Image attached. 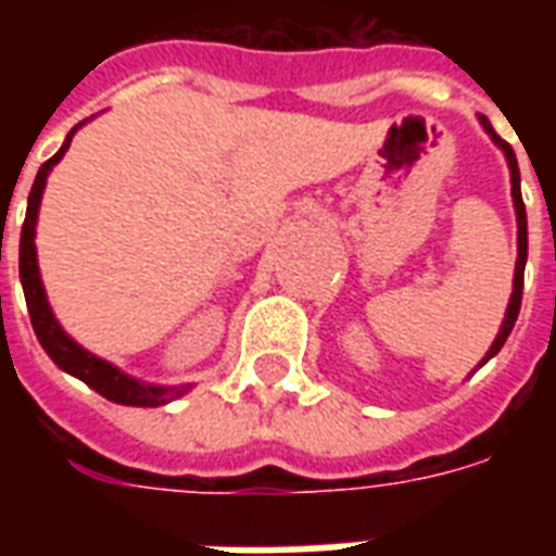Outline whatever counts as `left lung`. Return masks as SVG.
Instances as JSON below:
<instances>
[{
	"label": "left lung",
	"mask_w": 556,
	"mask_h": 556,
	"mask_svg": "<svg viewBox=\"0 0 556 556\" xmlns=\"http://www.w3.org/2000/svg\"><path fill=\"white\" fill-rule=\"evenodd\" d=\"M479 122H482V127H485V134H489V137L503 148V154H506V163H509V172H513L515 214H518V262H515L513 298H509V309H506V318H503L501 333H497L494 345H491L489 354H485V361H491V357H494V354L503 349V342L509 339V333H513L515 318H518V309H521V291H525V265H527V211H525V199H521V175H518V160H515L513 146H509L506 139H501L497 134H494V127H491V122L485 118V115H479ZM482 363H479V366H482Z\"/></svg>",
	"instance_id": "obj_1"
}]
</instances>
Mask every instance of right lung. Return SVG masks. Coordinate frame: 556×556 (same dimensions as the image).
<instances>
[{
    "label": "right lung",
    "instance_id": "right-lung-1",
    "mask_svg": "<svg viewBox=\"0 0 556 556\" xmlns=\"http://www.w3.org/2000/svg\"><path fill=\"white\" fill-rule=\"evenodd\" d=\"M77 127H74V130H77ZM74 130L67 134L65 146L59 148L53 157L47 160L41 169H38V175H35V184H31L29 193V207H26V219H23V231H20V279H23V294H26V306H29L31 327H35V337H38V342L43 345V351L53 357L55 366L65 369V372L77 375L83 384H89L91 390H98L103 399L118 402V405L157 408V405H166L169 399L181 396L187 387L166 390V387L142 384L137 378H127L125 372H118L115 366H110V363L101 361V357L83 351L77 342L59 327V321H55L53 313H50L47 294H43L41 274H38V255H35V223H38V205H41L47 175H50V169H53L55 163L62 160V154L67 151Z\"/></svg>",
    "mask_w": 556,
    "mask_h": 556
}]
</instances>
